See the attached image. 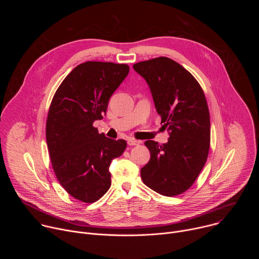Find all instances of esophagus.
<instances>
[{
  "label": "esophagus",
  "instance_id": "34e87169",
  "mask_svg": "<svg viewBox=\"0 0 259 259\" xmlns=\"http://www.w3.org/2000/svg\"><path fill=\"white\" fill-rule=\"evenodd\" d=\"M127 142H128V144L131 145V146H132V145H138V144L140 143L138 140H135V139H128Z\"/></svg>",
  "mask_w": 259,
  "mask_h": 259
}]
</instances>
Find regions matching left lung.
<instances>
[{
  "label": "left lung",
  "mask_w": 259,
  "mask_h": 259,
  "mask_svg": "<svg viewBox=\"0 0 259 259\" xmlns=\"http://www.w3.org/2000/svg\"><path fill=\"white\" fill-rule=\"evenodd\" d=\"M150 86L167 143L146 140L151 159L141 168L146 187L173 197L188 191L202 171L210 149V115L205 94L190 71L168 57L133 65Z\"/></svg>",
  "instance_id": "left-lung-1"
}]
</instances>
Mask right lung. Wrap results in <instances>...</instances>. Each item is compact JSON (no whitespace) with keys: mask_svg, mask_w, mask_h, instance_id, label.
<instances>
[{"mask_svg":"<svg viewBox=\"0 0 259 259\" xmlns=\"http://www.w3.org/2000/svg\"><path fill=\"white\" fill-rule=\"evenodd\" d=\"M127 64L87 61L73 68L56 90L46 123V139L61 187L84 203L99 200L110 188L109 165L127 146L93 126L129 73Z\"/></svg>","mask_w":259,"mask_h":259,"instance_id":"obj_1","label":"right lung"}]
</instances>
